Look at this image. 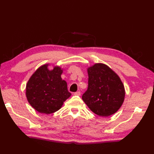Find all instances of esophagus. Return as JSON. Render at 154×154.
<instances>
[{
	"instance_id": "1",
	"label": "esophagus",
	"mask_w": 154,
	"mask_h": 154,
	"mask_svg": "<svg viewBox=\"0 0 154 154\" xmlns=\"http://www.w3.org/2000/svg\"><path fill=\"white\" fill-rule=\"evenodd\" d=\"M80 94H81V93H80V91H76V92H75V93H74V95H76V96H80Z\"/></svg>"
}]
</instances>
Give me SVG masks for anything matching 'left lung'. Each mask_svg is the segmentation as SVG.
Wrapping results in <instances>:
<instances>
[{"instance_id": "8db88e82", "label": "left lung", "mask_w": 154, "mask_h": 154, "mask_svg": "<svg viewBox=\"0 0 154 154\" xmlns=\"http://www.w3.org/2000/svg\"><path fill=\"white\" fill-rule=\"evenodd\" d=\"M88 88L82 99L97 115L116 113L124 100L125 89L120 78L107 65L97 63L88 69Z\"/></svg>"}]
</instances>
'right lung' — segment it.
I'll use <instances>...</instances> for the list:
<instances>
[{"mask_svg": "<svg viewBox=\"0 0 154 154\" xmlns=\"http://www.w3.org/2000/svg\"><path fill=\"white\" fill-rule=\"evenodd\" d=\"M62 72L59 66L50 70L48 65H44L30 78L26 96L29 104L40 113L49 114L59 110L71 95L66 82L61 77Z\"/></svg>", "mask_w": 154, "mask_h": 154, "instance_id": "1", "label": "right lung"}]
</instances>
